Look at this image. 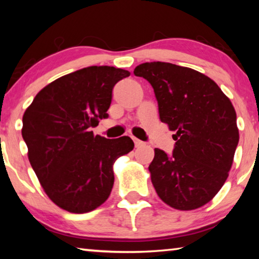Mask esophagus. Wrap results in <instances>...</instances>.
Returning a JSON list of instances; mask_svg holds the SVG:
<instances>
[{"instance_id":"obj_1","label":"esophagus","mask_w":259,"mask_h":259,"mask_svg":"<svg viewBox=\"0 0 259 259\" xmlns=\"http://www.w3.org/2000/svg\"><path fill=\"white\" fill-rule=\"evenodd\" d=\"M133 139H134V143H135V146H136V147H140V146L145 145V143L142 142V140H139V139H137V138H133Z\"/></svg>"}]
</instances>
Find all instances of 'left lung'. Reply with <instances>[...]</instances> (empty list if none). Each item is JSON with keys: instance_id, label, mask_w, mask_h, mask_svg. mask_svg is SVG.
<instances>
[{"instance_id": "obj_1", "label": "left lung", "mask_w": 259, "mask_h": 259, "mask_svg": "<svg viewBox=\"0 0 259 259\" xmlns=\"http://www.w3.org/2000/svg\"><path fill=\"white\" fill-rule=\"evenodd\" d=\"M134 74L151 83L161 122L176 133L172 154L155 148L148 166L157 195L178 210L202 207L224 185L233 163L239 143L233 105L195 69L151 61Z\"/></svg>"}]
</instances>
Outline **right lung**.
I'll return each instance as SVG.
<instances>
[{
    "label": "right lung",
    "instance_id": "add662e5",
    "mask_svg": "<svg viewBox=\"0 0 259 259\" xmlns=\"http://www.w3.org/2000/svg\"><path fill=\"white\" fill-rule=\"evenodd\" d=\"M129 71L89 66L43 88L26 109L21 135L43 190L61 209L93 211L111 194L113 163L134 150L128 136L107 139L91 129L107 119L113 88Z\"/></svg>",
    "mask_w": 259,
    "mask_h": 259
}]
</instances>
